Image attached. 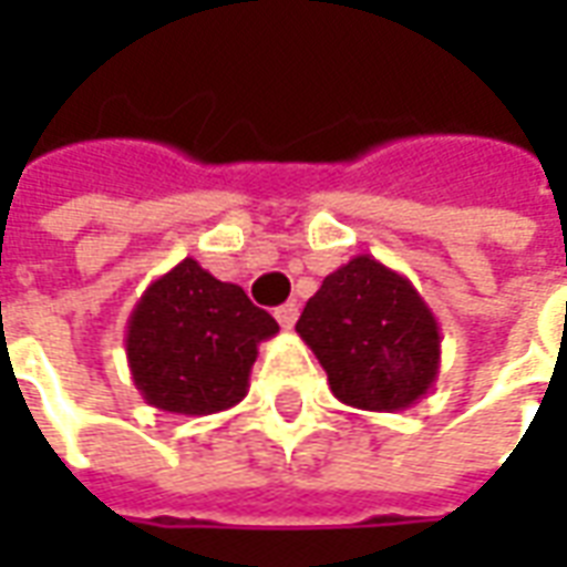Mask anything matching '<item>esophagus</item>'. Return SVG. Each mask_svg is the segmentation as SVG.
Returning a JSON list of instances; mask_svg holds the SVG:
<instances>
[{
  "instance_id": "obj_1",
  "label": "esophagus",
  "mask_w": 567,
  "mask_h": 567,
  "mask_svg": "<svg viewBox=\"0 0 567 567\" xmlns=\"http://www.w3.org/2000/svg\"><path fill=\"white\" fill-rule=\"evenodd\" d=\"M276 321L282 324L285 331H291L297 321V303H282V307L276 309Z\"/></svg>"
}]
</instances>
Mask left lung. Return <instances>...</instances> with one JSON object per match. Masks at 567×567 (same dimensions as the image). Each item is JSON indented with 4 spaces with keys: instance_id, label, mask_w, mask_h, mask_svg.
<instances>
[{
    "instance_id": "1",
    "label": "left lung",
    "mask_w": 567,
    "mask_h": 567,
    "mask_svg": "<svg viewBox=\"0 0 567 567\" xmlns=\"http://www.w3.org/2000/svg\"><path fill=\"white\" fill-rule=\"evenodd\" d=\"M297 333L328 373L333 398L358 410H406L437 382L434 312L416 285L370 255H355L321 282Z\"/></svg>"
}]
</instances>
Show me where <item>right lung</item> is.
Returning <instances> with one entry per match:
<instances>
[{
    "label": "right lung",
    "instance_id": "obj_1",
    "mask_svg": "<svg viewBox=\"0 0 567 567\" xmlns=\"http://www.w3.org/2000/svg\"><path fill=\"white\" fill-rule=\"evenodd\" d=\"M276 331V319L239 285L221 282L185 258L136 300L124 346L145 404L209 416L246 398L258 346Z\"/></svg>",
    "mask_w": 567,
    "mask_h": 567
}]
</instances>
